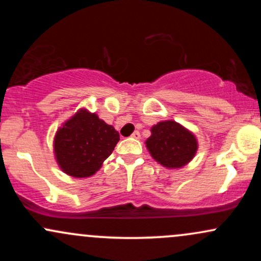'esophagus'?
<instances>
[{
  "label": "esophagus",
  "instance_id": "esophagus-1",
  "mask_svg": "<svg viewBox=\"0 0 261 261\" xmlns=\"http://www.w3.org/2000/svg\"><path fill=\"white\" fill-rule=\"evenodd\" d=\"M131 137H133V139H136V140H139L140 137H141V135H140V133L139 131H135V133L131 135Z\"/></svg>",
  "mask_w": 261,
  "mask_h": 261
}]
</instances>
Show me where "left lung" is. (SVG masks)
<instances>
[{"label":"left lung","instance_id":"obj_1","mask_svg":"<svg viewBox=\"0 0 261 261\" xmlns=\"http://www.w3.org/2000/svg\"><path fill=\"white\" fill-rule=\"evenodd\" d=\"M146 147L153 160L169 169L181 168L197 151L195 135L174 120L158 122L151 128Z\"/></svg>","mask_w":261,"mask_h":261}]
</instances>
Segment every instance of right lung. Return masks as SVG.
I'll list each match as a JSON object with an SVG mask.
<instances>
[{"label":"right lung","instance_id":"obj_1","mask_svg":"<svg viewBox=\"0 0 261 261\" xmlns=\"http://www.w3.org/2000/svg\"><path fill=\"white\" fill-rule=\"evenodd\" d=\"M120 140L112 125L95 113L80 109L64 122L54 139V153L62 172L74 178L94 174Z\"/></svg>","mask_w":261,"mask_h":261}]
</instances>
